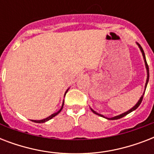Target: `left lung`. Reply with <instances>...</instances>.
Here are the masks:
<instances>
[{"instance_id": "1", "label": "left lung", "mask_w": 154, "mask_h": 154, "mask_svg": "<svg viewBox=\"0 0 154 154\" xmlns=\"http://www.w3.org/2000/svg\"><path fill=\"white\" fill-rule=\"evenodd\" d=\"M137 46L139 47V49H140V50H141V53H142V56H143V59H144V62H145V65H146V72H147V78H146V85H145V89H144V92H143V94L141 95V97H140V99L138 100V101L135 104V105L133 106V107L131 108V109H129V110H127L126 112H124L123 113H121V114L119 115H117V116H115V117H105V116H103V115L100 114V113H98V112H97L96 111H94L92 108H90V109H91V111L94 113H95V114L98 115V116H100V117H104V118H106V119L108 120H117V119H120V118H122V117H125V116H126L127 114H129V113H130L131 112H133V111H134V110L136 109L137 108H138V106L140 105V104L141 103V101H142V99H143V96H144V94H145V92H146V86H147V84H148L149 82V66L148 65H147V62H146V55H145V53H144V50L143 49L141 48V46L140 45L138 44V43H137Z\"/></svg>"}]
</instances>
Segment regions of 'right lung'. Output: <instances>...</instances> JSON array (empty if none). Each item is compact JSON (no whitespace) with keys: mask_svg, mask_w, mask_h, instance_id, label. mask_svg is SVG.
<instances>
[{"mask_svg":"<svg viewBox=\"0 0 154 154\" xmlns=\"http://www.w3.org/2000/svg\"><path fill=\"white\" fill-rule=\"evenodd\" d=\"M69 89H69H68L67 90L65 91V94L67 93ZM63 105H64V101H63V102H62L61 107H60V109L59 110H58L57 112H54V113L51 114V115H50V116H49V117H46V118H44V119H42V120H31V121H32V122H36V123H44V122H48V121H49V120H50V119H52L53 117H55V116H57V115L58 113H59V112H60V111H61V109H62V108H63Z\"/></svg>","mask_w":154,"mask_h":154,"instance_id":"obj_1","label":"right lung"}]
</instances>
